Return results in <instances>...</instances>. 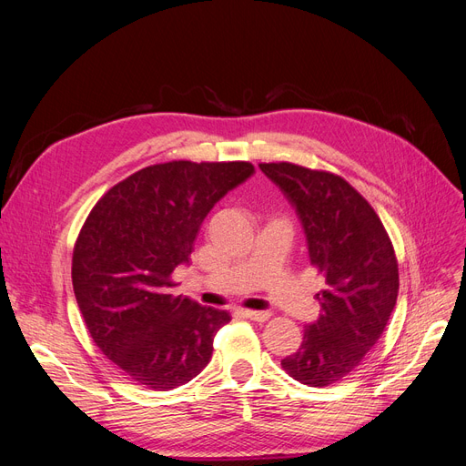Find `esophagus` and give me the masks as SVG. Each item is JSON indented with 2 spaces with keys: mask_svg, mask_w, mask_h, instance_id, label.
I'll use <instances>...</instances> for the list:
<instances>
[{
  "mask_svg": "<svg viewBox=\"0 0 466 466\" xmlns=\"http://www.w3.org/2000/svg\"><path fill=\"white\" fill-rule=\"evenodd\" d=\"M241 313H243V317H248V319L257 321V323L268 321V319H270V315H272L270 311H255V309H243Z\"/></svg>",
  "mask_w": 466,
  "mask_h": 466,
  "instance_id": "1",
  "label": "esophagus"
}]
</instances>
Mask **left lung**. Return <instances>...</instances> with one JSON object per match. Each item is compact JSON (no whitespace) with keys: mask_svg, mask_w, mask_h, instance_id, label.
Instances as JSON below:
<instances>
[{"mask_svg":"<svg viewBox=\"0 0 466 466\" xmlns=\"http://www.w3.org/2000/svg\"><path fill=\"white\" fill-rule=\"evenodd\" d=\"M297 208L311 266L325 278L315 295L321 315L304 329L283 370L309 387L351 374L378 344L399 297V262L381 218L364 196L332 171L260 162Z\"/></svg>","mask_w":466,"mask_h":466,"instance_id":"1","label":"left lung"}]
</instances>
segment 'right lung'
I'll list each match as a JSON object with an SVG mask.
<instances>
[{"label": "right lung", "mask_w": 466, "mask_h": 466, "mask_svg": "<svg viewBox=\"0 0 466 466\" xmlns=\"http://www.w3.org/2000/svg\"><path fill=\"white\" fill-rule=\"evenodd\" d=\"M253 171L243 160L153 164L88 213L73 248V290L94 344L137 385L176 389L208 366L230 313L171 295L174 270L188 262L209 209Z\"/></svg>", "instance_id": "right-lung-1"}]
</instances>
